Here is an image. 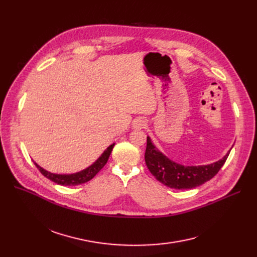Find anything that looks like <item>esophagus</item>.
Instances as JSON below:
<instances>
[{"instance_id":"esophagus-1","label":"esophagus","mask_w":257,"mask_h":257,"mask_svg":"<svg viewBox=\"0 0 257 257\" xmlns=\"http://www.w3.org/2000/svg\"><path fill=\"white\" fill-rule=\"evenodd\" d=\"M133 128L134 129H139V130H141V129H144V128H146V126H147V123H146V119L145 118H143V117H138V118H136L133 120Z\"/></svg>"}]
</instances>
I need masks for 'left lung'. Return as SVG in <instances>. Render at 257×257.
<instances>
[{"label":"left lung","instance_id":"8db88e82","mask_svg":"<svg viewBox=\"0 0 257 257\" xmlns=\"http://www.w3.org/2000/svg\"><path fill=\"white\" fill-rule=\"evenodd\" d=\"M230 153L206 166H182L161 153L147 137L145 153L146 165L153 176L163 184L176 190H190L202 185L218 174Z\"/></svg>","mask_w":257,"mask_h":257}]
</instances>
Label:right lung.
Masks as SVG:
<instances>
[{
	"instance_id": "obj_1",
	"label": "right lung",
	"mask_w": 257,
	"mask_h": 257,
	"mask_svg": "<svg viewBox=\"0 0 257 257\" xmlns=\"http://www.w3.org/2000/svg\"><path fill=\"white\" fill-rule=\"evenodd\" d=\"M114 144L110 145L107 149L102 153V155L94 161V163L89 166L88 168L80 171L78 173H74V174H54L51 172H48L47 170L43 169L42 167H39L36 163L35 166L37 167V169L39 170V172L42 173L44 176L50 180H52L53 182H55L57 184L60 185H64V186H74V185H79L85 183L87 181H89L90 179H92L96 175L99 173V171L106 165L108 158L110 156V153L113 149Z\"/></svg>"
}]
</instances>
